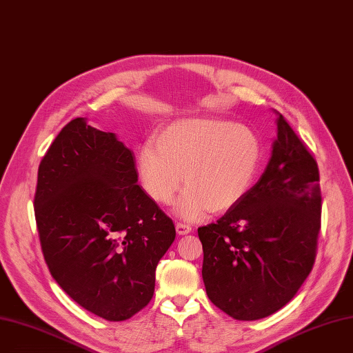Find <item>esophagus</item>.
I'll return each mask as SVG.
<instances>
[{
	"instance_id": "1",
	"label": "esophagus",
	"mask_w": 353,
	"mask_h": 353,
	"mask_svg": "<svg viewBox=\"0 0 353 353\" xmlns=\"http://www.w3.org/2000/svg\"><path fill=\"white\" fill-rule=\"evenodd\" d=\"M176 231L179 235H188L192 232V226L188 223H183V222H177L176 223Z\"/></svg>"
}]
</instances>
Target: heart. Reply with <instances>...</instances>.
Segmentation results:
<instances>
[{"instance_id":"1","label":"heart","mask_w":353,"mask_h":353,"mask_svg":"<svg viewBox=\"0 0 353 353\" xmlns=\"http://www.w3.org/2000/svg\"><path fill=\"white\" fill-rule=\"evenodd\" d=\"M261 161V144L248 127L219 118L173 121L144 144L137 170L144 192L160 205H170L188 188L177 212L196 219L209 210L225 213L250 190Z\"/></svg>"}]
</instances>
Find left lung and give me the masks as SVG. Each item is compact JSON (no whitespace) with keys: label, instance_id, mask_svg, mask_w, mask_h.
<instances>
[{"label":"left lung","instance_id":"left-lung-1","mask_svg":"<svg viewBox=\"0 0 353 353\" xmlns=\"http://www.w3.org/2000/svg\"><path fill=\"white\" fill-rule=\"evenodd\" d=\"M319 167L281 114L263 176L216 223L197 229L210 301L236 320L267 317L310 274L320 231Z\"/></svg>","mask_w":353,"mask_h":353}]
</instances>
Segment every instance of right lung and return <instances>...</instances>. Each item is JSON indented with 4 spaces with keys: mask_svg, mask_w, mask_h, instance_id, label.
<instances>
[{
    "mask_svg": "<svg viewBox=\"0 0 353 353\" xmlns=\"http://www.w3.org/2000/svg\"><path fill=\"white\" fill-rule=\"evenodd\" d=\"M137 181L134 152L85 118L62 128L39 165L44 261L69 297L110 321L150 303L157 264L176 238L173 221Z\"/></svg>",
    "mask_w": 353,
    "mask_h": 353,
    "instance_id": "add662e5",
    "label": "right lung"
}]
</instances>
